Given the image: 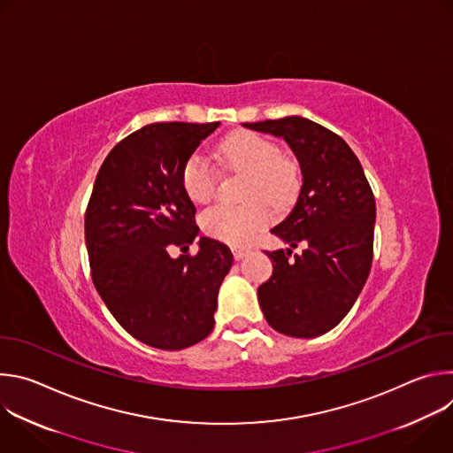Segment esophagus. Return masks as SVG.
I'll use <instances>...</instances> for the list:
<instances>
[{"instance_id":"esophagus-1","label":"esophagus","mask_w":453,"mask_h":453,"mask_svg":"<svg viewBox=\"0 0 453 453\" xmlns=\"http://www.w3.org/2000/svg\"><path fill=\"white\" fill-rule=\"evenodd\" d=\"M233 254H234V260H243V257H247L249 256V250H245V249H233Z\"/></svg>"}]
</instances>
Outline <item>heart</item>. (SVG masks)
Here are the masks:
<instances>
[{"instance_id": "b5f03b06", "label": "heart", "mask_w": 453, "mask_h": 453, "mask_svg": "<svg viewBox=\"0 0 453 453\" xmlns=\"http://www.w3.org/2000/svg\"><path fill=\"white\" fill-rule=\"evenodd\" d=\"M219 159L249 173L245 206L219 204L201 215L203 231L215 240L231 245L247 243L269 222V210L262 201L280 206L287 203L297 188L296 168L280 157V149L267 138L254 133H236L219 147ZM186 196L197 204L208 203L217 191L219 173L208 157L191 154L180 172Z\"/></svg>"}]
</instances>
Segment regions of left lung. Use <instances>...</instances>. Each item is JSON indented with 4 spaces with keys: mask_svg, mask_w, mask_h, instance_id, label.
Returning <instances> with one entry per match:
<instances>
[{
    "mask_svg": "<svg viewBox=\"0 0 453 453\" xmlns=\"http://www.w3.org/2000/svg\"><path fill=\"white\" fill-rule=\"evenodd\" d=\"M283 138L303 184L288 217L271 229L291 249L267 252L273 276L257 288L269 325L288 337L311 339L334 330L362 292L372 262L376 204L362 165L348 143L308 118L243 123Z\"/></svg>",
    "mask_w": 453,
    "mask_h": 453,
    "instance_id": "8db88e82",
    "label": "left lung"
}]
</instances>
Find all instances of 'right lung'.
<instances>
[{
	"mask_svg": "<svg viewBox=\"0 0 453 453\" xmlns=\"http://www.w3.org/2000/svg\"><path fill=\"white\" fill-rule=\"evenodd\" d=\"M220 121L150 123L105 157L86 211L95 288L125 332L177 351L215 326L219 288L233 265L226 243L201 236L196 256L172 257L197 238L180 172Z\"/></svg>",
	"mask_w": 453,
	"mask_h": 453,
	"instance_id": "1",
	"label": "right lung"
}]
</instances>
